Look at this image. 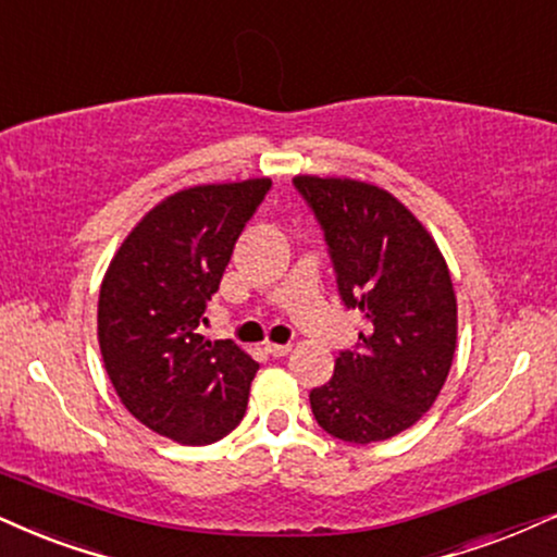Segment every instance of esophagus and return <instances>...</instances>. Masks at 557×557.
Returning a JSON list of instances; mask_svg holds the SVG:
<instances>
[{"mask_svg": "<svg viewBox=\"0 0 557 557\" xmlns=\"http://www.w3.org/2000/svg\"><path fill=\"white\" fill-rule=\"evenodd\" d=\"M265 351L271 354V356H276V359H278V356L289 354L292 346H289V343H265Z\"/></svg>", "mask_w": 557, "mask_h": 557, "instance_id": "34e87169", "label": "esophagus"}]
</instances>
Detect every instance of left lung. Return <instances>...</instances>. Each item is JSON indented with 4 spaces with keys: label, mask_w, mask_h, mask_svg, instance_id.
Here are the masks:
<instances>
[{
    "label": "left lung",
    "mask_w": 557,
    "mask_h": 557,
    "mask_svg": "<svg viewBox=\"0 0 557 557\" xmlns=\"http://www.w3.org/2000/svg\"><path fill=\"white\" fill-rule=\"evenodd\" d=\"M318 219L338 297L367 333L310 393L314 421L351 444L410 429L442 393L457 346L449 271L421 222L387 190L341 177H294Z\"/></svg>",
    "instance_id": "8db88e82"
}]
</instances>
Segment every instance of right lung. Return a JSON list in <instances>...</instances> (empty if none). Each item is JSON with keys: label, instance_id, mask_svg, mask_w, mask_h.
Instances as JSON below:
<instances>
[{"label": "right lung", "instance_id": "1", "mask_svg": "<svg viewBox=\"0 0 557 557\" xmlns=\"http://www.w3.org/2000/svg\"><path fill=\"white\" fill-rule=\"evenodd\" d=\"M268 177L196 185L164 198L123 239L100 286L98 338L128 413L181 444H211L243 421L258 363L198 325Z\"/></svg>", "mask_w": 557, "mask_h": 557}]
</instances>
